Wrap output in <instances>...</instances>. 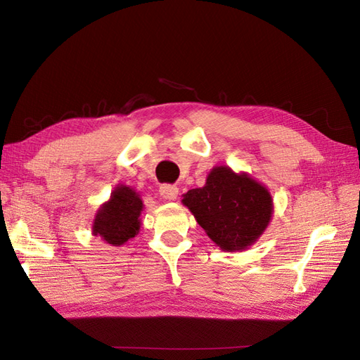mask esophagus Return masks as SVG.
<instances>
[{
  "mask_svg": "<svg viewBox=\"0 0 360 360\" xmlns=\"http://www.w3.org/2000/svg\"><path fill=\"white\" fill-rule=\"evenodd\" d=\"M159 192L165 200H175L179 195V188L175 185H162Z\"/></svg>",
  "mask_w": 360,
  "mask_h": 360,
  "instance_id": "34e87169",
  "label": "esophagus"
}]
</instances>
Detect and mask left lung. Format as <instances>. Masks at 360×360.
<instances>
[{
  "mask_svg": "<svg viewBox=\"0 0 360 360\" xmlns=\"http://www.w3.org/2000/svg\"><path fill=\"white\" fill-rule=\"evenodd\" d=\"M209 238L223 250H241L255 243L271 217V197L246 174L218 166L207 175L203 188L183 195Z\"/></svg>",
  "mask_w": 360,
  "mask_h": 360,
  "instance_id": "left-lung-1",
  "label": "left lung"
}]
</instances>
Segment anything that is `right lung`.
Instances as JSON below:
<instances>
[{"instance_id": "1", "label": "right lung", "mask_w": 360, "mask_h": 360, "mask_svg": "<svg viewBox=\"0 0 360 360\" xmlns=\"http://www.w3.org/2000/svg\"><path fill=\"white\" fill-rule=\"evenodd\" d=\"M143 205L136 191L128 186L114 189L107 205L96 215L93 224L94 235H99L112 246H122L136 236L140 229V210Z\"/></svg>"}]
</instances>
